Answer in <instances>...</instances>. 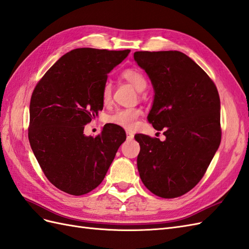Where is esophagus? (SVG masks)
I'll use <instances>...</instances> for the list:
<instances>
[{
	"mask_svg": "<svg viewBox=\"0 0 249 249\" xmlns=\"http://www.w3.org/2000/svg\"><path fill=\"white\" fill-rule=\"evenodd\" d=\"M126 137H127V140H128V141H131V140L133 139V133L130 132V131H126Z\"/></svg>",
	"mask_w": 249,
	"mask_h": 249,
	"instance_id": "34e87169",
	"label": "esophagus"
}]
</instances>
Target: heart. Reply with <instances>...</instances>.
<instances>
[{
  "instance_id": "1",
  "label": "heart",
  "mask_w": 249,
  "mask_h": 249,
  "mask_svg": "<svg viewBox=\"0 0 249 249\" xmlns=\"http://www.w3.org/2000/svg\"><path fill=\"white\" fill-rule=\"evenodd\" d=\"M122 78L135 87L138 91H143L147 87V80L145 75L135 68L126 69L122 72ZM111 91L112 87L109 82H106L102 88V102L104 104H107L111 99ZM141 114V110L137 108H125V109H119L111 116L107 118V121L109 123L122 127L125 129H132L136 125V121Z\"/></svg>"
}]
</instances>
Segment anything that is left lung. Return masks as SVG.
<instances>
[{
	"mask_svg": "<svg viewBox=\"0 0 249 249\" xmlns=\"http://www.w3.org/2000/svg\"><path fill=\"white\" fill-rule=\"evenodd\" d=\"M155 98L148 121L165 141L138 135L144 185L165 199L181 196L203 178L221 142L220 97L207 73L180 52H136Z\"/></svg>",
	"mask_w": 249,
	"mask_h": 249,
	"instance_id": "1",
	"label": "left lung"
}]
</instances>
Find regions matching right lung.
Instances as JSON below:
<instances>
[{
  "instance_id": "right-lung-1",
  "label": "right lung",
  "mask_w": 249,
  "mask_h": 249,
  "mask_svg": "<svg viewBox=\"0 0 249 249\" xmlns=\"http://www.w3.org/2000/svg\"><path fill=\"white\" fill-rule=\"evenodd\" d=\"M125 50L76 48L56 61L37 83L29 106L28 139L49 182L72 196L88 194L104 180L125 140L122 127L108 124L97 137L84 127L103 109L107 73Z\"/></svg>"
}]
</instances>
